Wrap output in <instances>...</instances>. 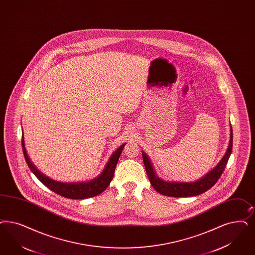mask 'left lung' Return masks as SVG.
I'll use <instances>...</instances> for the list:
<instances>
[{
  "label": "left lung",
  "mask_w": 255,
  "mask_h": 255,
  "mask_svg": "<svg viewBox=\"0 0 255 255\" xmlns=\"http://www.w3.org/2000/svg\"><path fill=\"white\" fill-rule=\"evenodd\" d=\"M232 149H233V130L231 126L230 143H229L228 149L225 155L223 156V158L221 159L219 165L213 170H211L208 174H206L201 180L193 183L164 182L163 180L159 179L158 177L155 175V172L153 171L150 161L144 152H142V157H143V162L146 168L147 175L149 177V182L157 192L167 197H176V198L193 197L207 191L218 182V180L220 179V176L223 173L225 167L227 166L229 157L232 153Z\"/></svg>",
  "instance_id": "left-lung-1"
}]
</instances>
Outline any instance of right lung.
<instances>
[{
  "mask_svg": "<svg viewBox=\"0 0 255 255\" xmlns=\"http://www.w3.org/2000/svg\"><path fill=\"white\" fill-rule=\"evenodd\" d=\"M21 146H22L23 155L28 167H30L32 172L45 186H47L49 189L53 190L54 193L58 194L62 197L73 199V200H83V199H88V198L97 196L106 190L114 177L115 168L125 144H123L115 151L111 158L109 159L106 168L98 178L87 183H72V184H66V183H59L56 181H53L52 179H49L48 177L40 173V171H38L35 168V166L32 164V162L30 161V159L27 155L23 136L21 137Z\"/></svg>",
  "mask_w": 255,
  "mask_h": 255,
  "instance_id": "add662e5",
  "label": "right lung"
}]
</instances>
